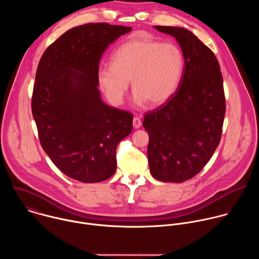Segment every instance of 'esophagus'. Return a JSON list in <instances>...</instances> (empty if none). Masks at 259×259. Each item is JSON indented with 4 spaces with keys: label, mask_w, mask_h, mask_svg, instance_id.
Wrapping results in <instances>:
<instances>
[{
    "label": "esophagus",
    "mask_w": 259,
    "mask_h": 259,
    "mask_svg": "<svg viewBox=\"0 0 259 259\" xmlns=\"http://www.w3.org/2000/svg\"><path fill=\"white\" fill-rule=\"evenodd\" d=\"M141 124H142L141 120L138 117H134V119H133V127L135 129H139L141 127Z\"/></svg>",
    "instance_id": "34e87169"
}]
</instances>
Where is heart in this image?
<instances>
[{"label": "heart", "instance_id": "obj_1", "mask_svg": "<svg viewBox=\"0 0 259 259\" xmlns=\"http://www.w3.org/2000/svg\"><path fill=\"white\" fill-rule=\"evenodd\" d=\"M184 69V57L173 43L131 39L110 56V65L98 69L97 80L107 99L115 105L123 102L129 87L133 102L159 105L176 91Z\"/></svg>", "mask_w": 259, "mask_h": 259}]
</instances>
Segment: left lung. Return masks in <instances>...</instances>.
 <instances>
[{"label":"left lung","mask_w":259,"mask_h":259,"mask_svg":"<svg viewBox=\"0 0 259 259\" xmlns=\"http://www.w3.org/2000/svg\"><path fill=\"white\" fill-rule=\"evenodd\" d=\"M155 28L175 38L184 69L175 93L144 116L142 125L150 136L147 158L156 179L179 183L197 175L219 144L226 115L224 81L214 53L192 31Z\"/></svg>","instance_id":"left-lung-1"}]
</instances>
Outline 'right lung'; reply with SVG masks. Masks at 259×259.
I'll use <instances>...</instances> for the list:
<instances>
[{
  "label": "right lung",
  "mask_w": 259,
  "mask_h": 259,
  "mask_svg": "<svg viewBox=\"0 0 259 259\" xmlns=\"http://www.w3.org/2000/svg\"><path fill=\"white\" fill-rule=\"evenodd\" d=\"M131 29L108 23L72 27L39 62L32 116L43 150L72 179L94 183L112 177L117 146L132 131L133 115L105 104L97 80L103 52Z\"/></svg>",
  "instance_id": "add662e5"
}]
</instances>
